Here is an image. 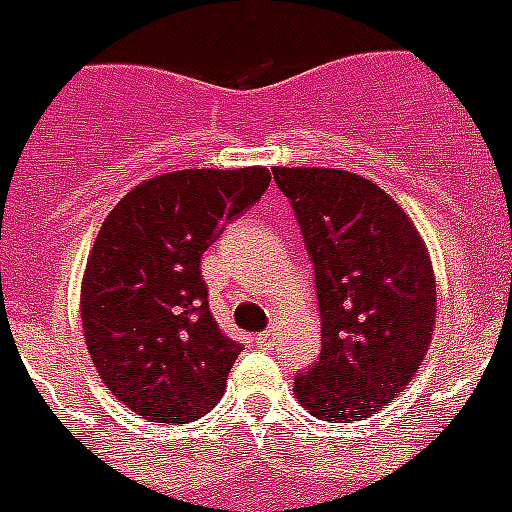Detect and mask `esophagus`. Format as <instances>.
<instances>
[{
  "mask_svg": "<svg viewBox=\"0 0 512 512\" xmlns=\"http://www.w3.org/2000/svg\"><path fill=\"white\" fill-rule=\"evenodd\" d=\"M276 336H278L276 326L265 328V331H260V334H257V344H260V347H273V344H276Z\"/></svg>",
  "mask_w": 512,
  "mask_h": 512,
  "instance_id": "esophagus-1",
  "label": "esophagus"
}]
</instances>
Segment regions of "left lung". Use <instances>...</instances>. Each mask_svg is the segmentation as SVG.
<instances>
[{"label":"left lung","mask_w":512,"mask_h":512,"mask_svg":"<svg viewBox=\"0 0 512 512\" xmlns=\"http://www.w3.org/2000/svg\"><path fill=\"white\" fill-rule=\"evenodd\" d=\"M273 176L302 228L321 305V357L294 378V394L315 418L365 421L410 384L429 350V249L368 178L336 168H273Z\"/></svg>","instance_id":"left-lung-1"}]
</instances>
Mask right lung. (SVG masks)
Wrapping results in <instances>:
<instances>
[{
  "label": "right lung",
  "instance_id": "1",
  "mask_svg": "<svg viewBox=\"0 0 512 512\" xmlns=\"http://www.w3.org/2000/svg\"><path fill=\"white\" fill-rule=\"evenodd\" d=\"M268 184L260 165L173 170L134 186L99 228L83 339L107 389L147 421H197L226 392L242 344L215 323L199 260Z\"/></svg>",
  "mask_w": 512,
  "mask_h": 512
}]
</instances>
